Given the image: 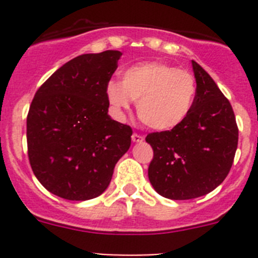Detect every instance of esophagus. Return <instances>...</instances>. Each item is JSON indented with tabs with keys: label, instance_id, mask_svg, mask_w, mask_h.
<instances>
[{
	"label": "esophagus",
	"instance_id": "esophagus-1",
	"mask_svg": "<svg viewBox=\"0 0 258 258\" xmlns=\"http://www.w3.org/2000/svg\"><path fill=\"white\" fill-rule=\"evenodd\" d=\"M143 140H145V138H143V136H141V134H138V133H134L133 136H132V141H133V142H136V143L142 142Z\"/></svg>",
	"mask_w": 258,
	"mask_h": 258
}]
</instances>
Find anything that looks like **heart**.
<instances>
[{
	"label": "heart",
	"mask_w": 258,
	"mask_h": 258,
	"mask_svg": "<svg viewBox=\"0 0 258 258\" xmlns=\"http://www.w3.org/2000/svg\"><path fill=\"white\" fill-rule=\"evenodd\" d=\"M107 99L121 113L137 102V115L155 131H172L187 118L197 97V83L186 70L163 61H146L126 68L121 84L111 81Z\"/></svg>",
	"instance_id": "b5f03b06"
}]
</instances>
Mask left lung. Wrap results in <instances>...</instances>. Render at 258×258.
<instances>
[{"label":"left lung","mask_w":258,"mask_h":258,"mask_svg":"<svg viewBox=\"0 0 258 258\" xmlns=\"http://www.w3.org/2000/svg\"><path fill=\"white\" fill-rule=\"evenodd\" d=\"M197 97L187 118L172 131L154 132L149 166L152 187L161 197L188 200L207 195L229 174L238 147V125L229 99L192 60Z\"/></svg>","instance_id":"obj_1"}]
</instances>
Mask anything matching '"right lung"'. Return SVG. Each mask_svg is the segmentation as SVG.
Listing matches in <instances>:
<instances>
[{
    "label": "right lung",
    "mask_w": 258,
    "mask_h": 258,
    "mask_svg": "<svg viewBox=\"0 0 258 258\" xmlns=\"http://www.w3.org/2000/svg\"><path fill=\"white\" fill-rule=\"evenodd\" d=\"M122 54L67 61L40 86L27 116V146L40 183L59 198L89 200L108 187L133 131L108 116L106 89Z\"/></svg>",
    "instance_id": "obj_1"
}]
</instances>
